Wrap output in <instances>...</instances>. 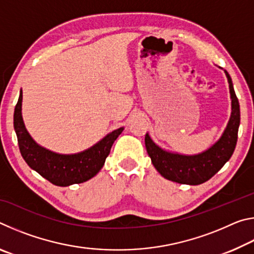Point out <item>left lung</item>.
Wrapping results in <instances>:
<instances>
[{"instance_id": "obj_1", "label": "left lung", "mask_w": 254, "mask_h": 254, "mask_svg": "<svg viewBox=\"0 0 254 254\" xmlns=\"http://www.w3.org/2000/svg\"><path fill=\"white\" fill-rule=\"evenodd\" d=\"M230 84L232 98V114L229 124L221 139L212 148L197 156H183L163 151L153 143L148 134H145L144 142L149 157L151 158L154 168L162 177L179 184L199 185L207 182L220 170L234 152L238 131L240 126V104L235 95L233 84L225 70Z\"/></svg>"}]
</instances>
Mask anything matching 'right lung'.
<instances>
[{"mask_svg":"<svg viewBox=\"0 0 254 254\" xmlns=\"http://www.w3.org/2000/svg\"><path fill=\"white\" fill-rule=\"evenodd\" d=\"M22 92L14 109V130L18 136L20 152L30 168L57 186H69L72 184L87 182L94 177L104 165L110 154L112 144L121 134L123 127L107 134L97 144L77 154H58L38 145L25 130L22 115Z\"/></svg>","mask_w":254,"mask_h":254,"instance_id":"1","label":"right lung"}]
</instances>
